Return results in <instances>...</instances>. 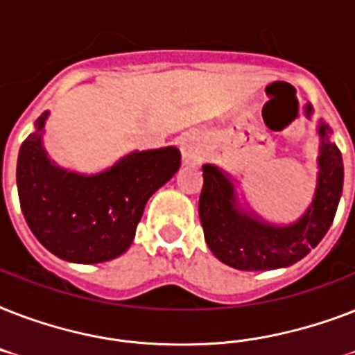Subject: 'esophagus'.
Instances as JSON below:
<instances>
[{"label": "esophagus", "instance_id": "esophagus-1", "mask_svg": "<svg viewBox=\"0 0 355 355\" xmlns=\"http://www.w3.org/2000/svg\"><path fill=\"white\" fill-rule=\"evenodd\" d=\"M180 150L186 164H200L208 155V138L199 130L186 132L180 138Z\"/></svg>", "mask_w": 355, "mask_h": 355}]
</instances>
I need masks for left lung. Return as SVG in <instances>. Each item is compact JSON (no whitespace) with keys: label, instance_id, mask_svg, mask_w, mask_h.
Returning <instances> with one entry per match:
<instances>
[{"label":"left lung","instance_id":"8db88e82","mask_svg":"<svg viewBox=\"0 0 355 355\" xmlns=\"http://www.w3.org/2000/svg\"><path fill=\"white\" fill-rule=\"evenodd\" d=\"M331 128L320 121L322 138L317 191L309 210L289 227H275L237 210L234 186L217 167H202L199 216L205 239L217 259L239 270L289 267L320 243L334 223L343 193V156L330 141Z\"/></svg>","mask_w":355,"mask_h":355}]
</instances>
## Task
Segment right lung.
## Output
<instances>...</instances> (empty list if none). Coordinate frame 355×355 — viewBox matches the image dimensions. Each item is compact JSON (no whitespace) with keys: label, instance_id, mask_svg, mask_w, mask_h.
<instances>
[{"label":"right lung","instance_id":"right-lung-1","mask_svg":"<svg viewBox=\"0 0 355 355\" xmlns=\"http://www.w3.org/2000/svg\"><path fill=\"white\" fill-rule=\"evenodd\" d=\"M19 147L16 184L31 232L58 258L101 263L121 256L134 239L147 200L180 167L177 147L141 150L99 175H77L53 166L42 149L40 130Z\"/></svg>","mask_w":355,"mask_h":355}]
</instances>
